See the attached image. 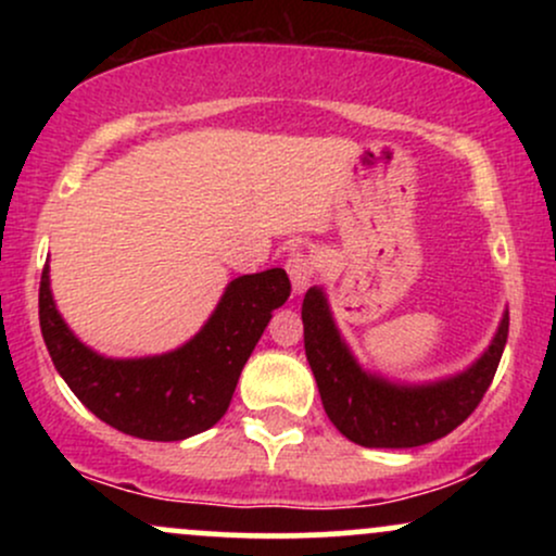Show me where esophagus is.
Segmentation results:
<instances>
[{"mask_svg":"<svg viewBox=\"0 0 556 556\" xmlns=\"http://www.w3.org/2000/svg\"><path fill=\"white\" fill-rule=\"evenodd\" d=\"M285 269H287V274H290V279H292V290L298 292H303L305 287L311 285V279H314V274H316V266H314V258L311 256H305V253H292L290 258H287V264H285Z\"/></svg>","mask_w":556,"mask_h":556,"instance_id":"1","label":"esophagus"}]
</instances>
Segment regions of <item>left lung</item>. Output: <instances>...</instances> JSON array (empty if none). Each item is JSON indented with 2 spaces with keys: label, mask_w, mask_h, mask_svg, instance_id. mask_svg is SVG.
<instances>
[{
  "label": "left lung",
  "mask_w": 556,
  "mask_h": 556,
  "mask_svg": "<svg viewBox=\"0 0 556 556\" xmlns=\"http://www.w3.org/2000/svg\"><path fill=\"white\" fill-rule=\"evenodd\" d=\"M300 314L305 358L329 420L350 442L381 450H407L455 431L486 394L509 331V316L504 314L486 353L463 374L431 384H394L363 371L353 358L321 287L305 292Z\"/></svg>",
  "instance_id": "8db88e82"
}]
</instances>
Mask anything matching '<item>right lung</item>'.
Instances as JSON below:
<instances>
[{
  "mask_svg": "<svg viewBox=\"0 0 556 556\" xmlns=\"http://www.w3.org/2000/svg\"><path fill=\"white\" fill-rule=\"evenodd\" d=\"M287 298L285 269L245 274L227 285L212 318L182 348L114 361L93 353L67 329L49 290V266H43L38 321L54 368L96 418L149 442H180L225 416L242 366Z\"/></svg>",
  "mask_w": 556,
  "mask_h": 556,
  "instance_id": "obj_1",
  "label": "right lung"
}]
</instances>
